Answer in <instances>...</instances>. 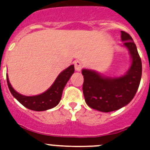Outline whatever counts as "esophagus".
Listing matches in <instances>:
<instances>
[{
    "label": "esophagus",
    "mask_w": 150,
    "mask_h": 150,
    "mask_svg": "<svg viewBox=\"0 0 150 150\" xmlns=\"http://www.w3.org/2000/svg\"><path fill=\"white\" fill-rule=\"evenodd\" d=\"M74 65H75V71H80L81 69H82V67H83V64H82V63L79 61V60H76L74 62Z\"/></svg>",
    "instance_id": "1"
}]
</instances>
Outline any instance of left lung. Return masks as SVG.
<instances>
[{
    "mask_svg": "<svg viewBox=\"0 0 150 150\" xmlns=\"http://www.w3.org/2000/svg\"><path fill=\"white\" fill-rule=\"evenodd\" d=\"M121 41L129 50L131 65L120 77H105L98 72L83 69V91L86 103L96 110L109 112L131 102L139 89L142 77V60L131 35L121 31Z\"/></svg>",
    "mask_w": 150,
    "mask_h": 150,
    "instance_id": "obj_1",
    "label": "left lung"
}]
</instances>
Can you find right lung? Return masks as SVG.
Segmentation results:
<instances>
[{"label":"right lung","mask_w":150,"mask_h":150,"mask_svg":"<svg viewBox=\"0 0 150 150\" xmlns=\"http://www.w3.org/2000/svg\"><path fill=\"white\" fill-rule=\"evenodd\" d=\"M75 71L74 65H71L57 76L52 85L45 92L35 96L22 95L12 88L7 75V83L12 96L26 108L34 111H45L57 106L61 99L63 90Z\"/></svg>","instance_id":"1"}]
</instances>
